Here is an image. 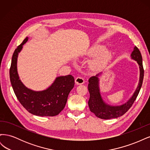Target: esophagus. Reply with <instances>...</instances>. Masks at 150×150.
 <instances>
[{
	"label": "esophagus",
	"mask_w": 150,
	"mask_h": 150,
	"mask_svg": "<svg viewBox=\"0 0 150 150\" xmlns=\"http://www.w3.org/2000/svg\"><path fill=\"white\" fill-rule=\"evenodd\" d=\"M75 83L76 84H83L84 83V80L83 78H81V77H78L75 79Z\"/></svg>",
	"instance_id": "1"
}]
</instances>
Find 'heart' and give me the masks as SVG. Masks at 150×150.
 I'll list each match as a JSON object with an SVG mask.
<instances>
[{
  "label": "heart",
  "instance_id": "b5f03b06",
  "mask_svg": "<svg viewBox=\"0 0 150 150\" xmlns=\"http://www.w3.org/2000/svg\"><path fill=\"white\" fill-rule=\"evenodd\" d=\"M105 49V46L103 45H95L89 50L88 54L91 56H96L103 51ZM112 56V52L110 50H106V51L102 52L97 58L94 59L91 63V66L94 69H98L103 67L104 65L110 59Z\"/></svg>",
  "mask_w": 150,
  "mask_h": 150
}]
</instances>
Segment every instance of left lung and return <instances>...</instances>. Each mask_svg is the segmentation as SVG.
<instances>
[{
    "mask_svg": "<svg viewBox=\"0 0 150 150\" xmlns=\"http://www.w3.org/2000/svg\"><path fill=\"white\" fill-rule=\"evenodd\" d=\"M131 59L137 61L139 65L140 75L138 87L133 94L132 97L129 100L120 106H111L105 103L101 96L100 89L99 86V76L101 73L92 76L89 79L88 90L90 94V98L88 101V105L90 111L99 118L103 120H110L117 118L123 115L132 106L133 104L137 99L141 88L143 84L144 77V69L142 62V56L139 50L137 47H134L133 51L131 54Z\"/></svg>",
    "mask_w": 150,
    "mask_h": 150,
    "instance_id": "8db88e82",
    "label": "left lung"
}]
</instances>
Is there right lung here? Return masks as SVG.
Segmentation results:
<instances>
[{"mask_svg":"<svg viewBox=\"0 0 150 150\" xmlns=\"http://www.w3.org/2000/svg\"><path fill=\"white\" fill-rule=\"evenodd\" d=\"M28 40L27 37L13 52L10 68V80L18 100L31 114L39 116H54L64 108L67 97L74 86L71 75L57 77L48 88L40 91L30 89L23 84L17 72L18 54Z\"/></svg>","mask_w":150,"mask_h":150,"instance_id":"right-lung-1","label":"right lung"}]
</instances>
